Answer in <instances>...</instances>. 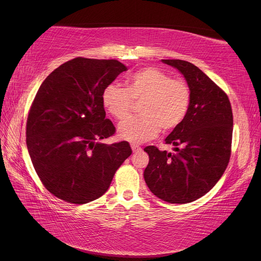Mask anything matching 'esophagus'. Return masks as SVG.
I'll list each match as a JSON object with an SVG mask.
<instances>
[{
  "instance_id": "34e87169",
  "label": "esophagus",
  "mask_w": 261,
  "mask_h": 261,
  "mask_svg": "<svg viewBox=\"0 0 261 261\" xmlns=\"http://www.w3.org/2000/svg\"><path fill=\"white\" fill-rule=\"evenodd\" d=\"M130 147H132L133 152H137V151H139V150H140V147L137 146V145H134V144H133Z\"/></svg>"
}]
</instances>
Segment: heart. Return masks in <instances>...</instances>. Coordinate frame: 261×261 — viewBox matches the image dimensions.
<instances>
[{
    "label": "heart",
    "mask_w": 261,
    "mask_h": 261,
    "mask_svg": "<svg viewBox=\"0 0 261 261\" xmlns=\"http://www.w3.org/2000/svg\"><path fill=\"white\" fill-rule=\"evenodd\" d=\"M134 102L139 106L140 116L129 117L117 126V135L133 144H141L158 135L160 128H176L188 112L191 89L183 80H173L155 67H146L132 74L126 88L111 84L102 93V105L116 120L130 112Z\"/></svg>",
    "instance_id": "obj_1"
}]
</instances>
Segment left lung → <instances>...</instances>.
<instances>
[{
    "label": "left lung",
    "instance_id": "obj_1",
    "mask_svg": "<svg viewBox=\"0 0 261 261\" xmlns=\"http://www.w3.org/2000/svg\"><path fill=\"white\" fill-rule=\"evenodd\" d=\"M184 76L191 105L184 121L165 138L174 152L148 146L144 172L147 186L158 198L187 203L215 186L230 161L233 114L230 100L201 69L181 60H162Z\"/></svg>",
    "mask_w": 261,
    "mask_h": 261
}]
</instances>
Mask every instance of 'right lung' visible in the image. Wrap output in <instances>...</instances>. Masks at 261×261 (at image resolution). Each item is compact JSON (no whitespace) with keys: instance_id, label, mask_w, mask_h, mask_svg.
<instances>
[{"instance_id":"right-lung-1","label":"right lung","mask_w":261,"mask_h":261,"mask_svg":"<svg viewBox=\"0 0 261 261\" xmlns=\"http://www.w3.org/2000/svg\"><path fill=\"white\" fill-rule=\"evenodd\" d=\"M127 69L116 60L76 58L39 88L27 118V149L42 184L58 198L76 204L96 200L132 154L127 141L101 143L115 132L102 93Z\"/></svg>"}]
</instances>
